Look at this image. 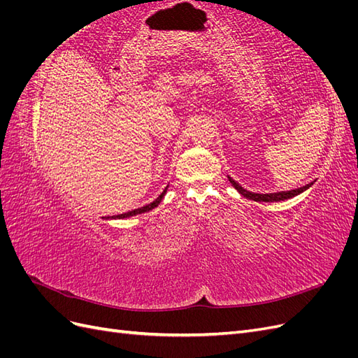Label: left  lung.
Instances as JSON below:
<instances>
[{
    "label": "left lung",
    "mask_w": 358,
    "mask_h": 358,
    "mask_svg": "<svg viewBox=\"0 0 358 358\" xmlns=\"http://www.w3.org/2000/svg\"><path fill=\"white\" fill-rule=\"evenodd\" d=\"M229 180L231 185L237 189V192L241 194V196H243L245 199L248 200H254V201H263V203H273V201H284V200H289L292 197L299 196V194H301L303 191H306L308 188H310L313 185V182L308 183V185L301 187V188H297V189H291V191H280V192H270V194H258V192H251V191H246L245 188H242L239 183H237L236 180H233L230 176H229Z\"/></svg>",
    "instance_id": "obj_1"
}]
</instances>
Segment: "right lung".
Listing matches in <instances>:
<instances>
[{
  "mask_svg": "<svg viewBox=\"0 0 358 358\" xmlns=\"http://www.w3.org/2000/svg\"><path fill=\"white\" fill-rule=\"evenodd\" d=\"M167 188H169V185L164 188V191H162L159 196L152 201V203H149V204H146V206H143V208H138V209H134V210H129V212H125V213H121V215H115V216H107L106 220H124V218H131V216H136V215H140V213H145V212H149V210H152V209H155L157 206L161 203V200L164 199V196H166V192H167Z\"/></svg>",
  "mask_w": 358,
  "mask_h": 358,
  "instance_id": "1",
  "label": "right lung"
}]
</instances>
